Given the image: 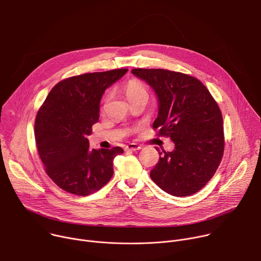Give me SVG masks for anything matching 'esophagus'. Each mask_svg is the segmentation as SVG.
<instances>
[{
  "label": "esophagus",
  "instance_id": "obj_1",
  "mask_svg": "<svg viewBox=\"0 0 261 261\" xmlns=\"http://www.w3.org/2000/svg\"><path fill=\"white\" fill-rule=\"evenodd\" d=\"M126 151H138L140 150V146L137 143H129L125 147Z\"/></svg>",
  "mask_w": 261,
  "mask_h": 261
}]
</instances>
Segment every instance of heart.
<instances>
[{
	"label": "heart",
	"instance_id": "1",
	"mask_svg": "<svg viewBox=\"0 0 261 261\" xmlns=\"http://www.w3.org/2000/svg\"><path fill=\"white\" fill-rule=\"evenodd\" d=\"M125 94L128 98V100H132L136 97L139 96H147V91L146 88L138 81L132 80L130 82H128V84L125 87Z\"/></svg>",
	"mask_w": 261,
	"mask_h": 261
}]
</instances>
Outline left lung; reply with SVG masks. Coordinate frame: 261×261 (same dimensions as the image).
I'll use <instances>...</instances> for the list:
<instances>
[{
  "instance_id": "8db88e82",
  "label": "left lung",
  "mask_w": 261,
  "mask_h": 261,
  "mask_svg": "<svg viewBox=\"0 0 261 261\" xmlns=\"http://www.w3.org/2000/svg\"><path fill=\"white\" fill-rule=\"evenodd\" d=\"M131 72L155 90L159 114L153 129L175 145L172 152H159L162 156L151 170V178L173 196L198 192L215 174L224 153L218 103L199 80L188 74L142 68Z\"/></svg>"
}]
</instances>
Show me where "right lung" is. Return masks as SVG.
I'll return each mask as SVG.
<instances>
[{
  "label": "right lung",
  "mask_w": 261,
  "mask_h": 261,
  "mask_svg": "<svg viewBox=\"0 0 261 261\" xmlns=\"http://www.w3.org/2000/svg\"><path fill=\"white\" fill-rule=\"evenodd\" d=\"M128 69L85 73L58 83L35 120V140L47 175L58 187L87 196L100 190L114 174L121 146L91 150L87 138L99 120L101 97Z\"/></svg>",
  "instance_id": "obj_1"
}]
</instances>
